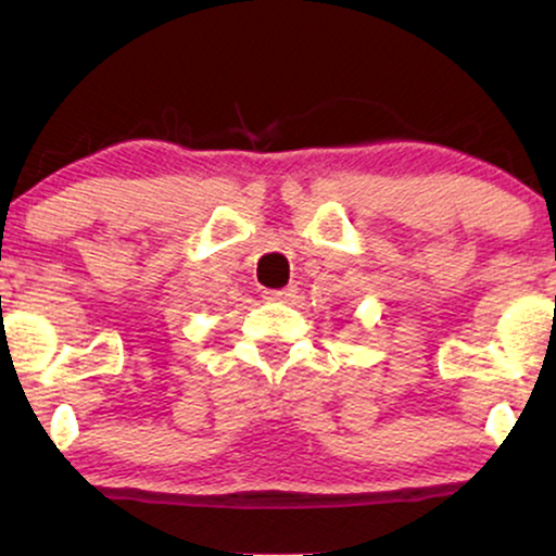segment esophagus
I'll use <instances>...</instances> for the list:
<instances>
[{
	"label": "esophagus",
	"instance_id": "1",
	"mask_svg": "<svg viewBox=\"0 0 556 556\" xmlns=\"http://www.w3.org/2000/svg\"><path fill=\"white\" fill-rule=\"evenodd\" d=\"M266 300H292L295 298V287H282V290H264Z\"/></svg>",
	"mask_w": 556,
	"mask_h": 556
}]
</instances>
